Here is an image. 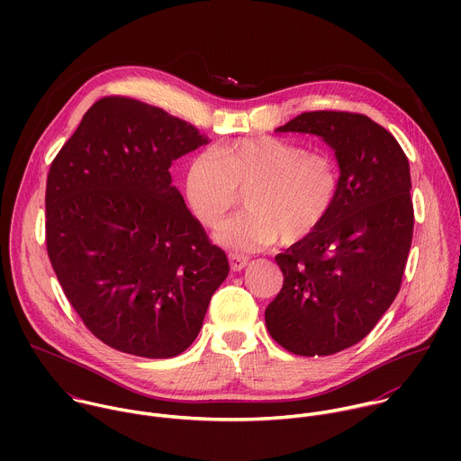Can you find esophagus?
<instances>
[{
    "label": "esophagus",
    "instance_id": "obj_1",
    "mask_svg": "<svg viewBox=\"0 0 461 461\" xmlns=\"http://www.w3.org/2000/svg\"><path fill=\"white\" fill-rule=\"evenodd\" d=\"M230 267L233 272H240L246 265H248V257L246 255H240V253H230Z\"/></svg>",
    "mask_w": 461,
    "mask_h": 461
}]
</instances>
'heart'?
Returning a JSON list of instances; mask_svg holds the SVG:
<instances>
[{"instance_id": "b5f03b06", "label": "heart", "mask_w": 461, "mask_h": 461, "mask_svg": "<svg viewBox=\"0 0 461 461\" xmlns=\"http://www.w3.org/2000/svg\"><path fill=\"white\" fill-rule=\"evenodd\" d=\"M339 189L334 155L277 137L224 142L196 157L184 178L187 206L208 228H219L244 193L248 212L219 231L235 249L304 240L332 213Z\"/></svg>"}]
</instances>
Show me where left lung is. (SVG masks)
Listing matches in <instances>:
<instances>
[{"label":"left lung","mask_w":461,"mask_h":461,"mask_svg":"<svg viewBox=\"0 0 461 461\" xmlns=\"http://www.w3.org/2000/svg\"><path fill=\"white\" fill-rule=\"evenodd\" d=\"M276 131L321 137L341 189L328 219L276 257L285 281L267 326L292 354L330 356L368 336L402 288L414 230L409 158L359 113L310 111Z\"/></svg>","instance_id":"1"}]
</instances>
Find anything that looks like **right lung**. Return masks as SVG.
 Instances as JSON below:
<instances>
[{
  "label": "right lung",
  "instance_id": "right-lung-1",
  "mask_svg": "<svg viewBox=\"0 0 461 461\" xmlns=\"http://www.w3.org/2000/svg\"><path fill=\"white\" fill-rule=\"evenodd\" d=\"M208 144L194 125L127 96L84 114L50 164L45 242L52 270L91 334L149 359L182 354L228 277L169 167Z\"/></svg>",
  "mask_w": 461,
  "mask_h": 461
}]
</instances>
